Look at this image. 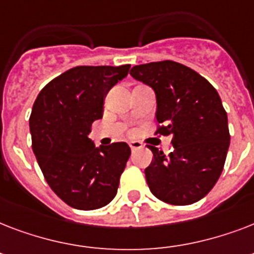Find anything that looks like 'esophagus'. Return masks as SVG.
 <instances>
[{
  "label": "esophagus",
  "instance_id": "34e87169",
  "mask_svg": "<svg viewBox=\"0 0 254 254\" xmlns=\"http://www.w3.org/2000/svg\"><path fill=\"white\" fill-rule=\"evenodd\" d=\"M129 146H130L131 151H134V150H138V149H141V147H142V145H141L139 142H131Z\"/></svg>",
  "mask_w": 254,
  "mask_h": 254
}]
</instances>
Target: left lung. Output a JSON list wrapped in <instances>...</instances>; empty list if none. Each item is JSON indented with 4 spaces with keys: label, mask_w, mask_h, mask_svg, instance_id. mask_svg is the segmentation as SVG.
I'll use <instances>...</instances> for the list:
<instances>
[{
    "label": "left lung",
    "mask_w": 254,
    "mask_h": 254,
    "mask_svg": "<svg viewBox=\"0 0 254 254\" xmlns=\"http://www.w3.org/2000/svg\"><path fill=\"white\" fill-rule=\"evenodd\" d=\"M130 75L157 96V130L170 135L166 155L147 145L154 159L145 170L151 193L173 205H189L212 190L229 147L228 117L217 91L196 71L178 62L134 65Z\"/></svg>",
    "instance_id": "obj_1"
}]
</instances>
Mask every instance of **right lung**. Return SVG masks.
Instances as JSON below:
<instances>
[{
  "label": "right lung",
  "instance_id": "1",
  "mask_svg": "<svg viewBox=\"0 0 254 254\" xmlns=\"http://www.w3.org/2000/svg\"><path fill=\"white\" fill-rule=\"evenodd\" d=\"M129 68L130 64L77 65L46 84L34 103V154L51 190L72 208H101L117 193L130 147L115 142L96 149L87 135L103 116L107 92Z\"/></svg>",
  "mask_w": 254,
  "mask_h": 254
}]
</instances>
